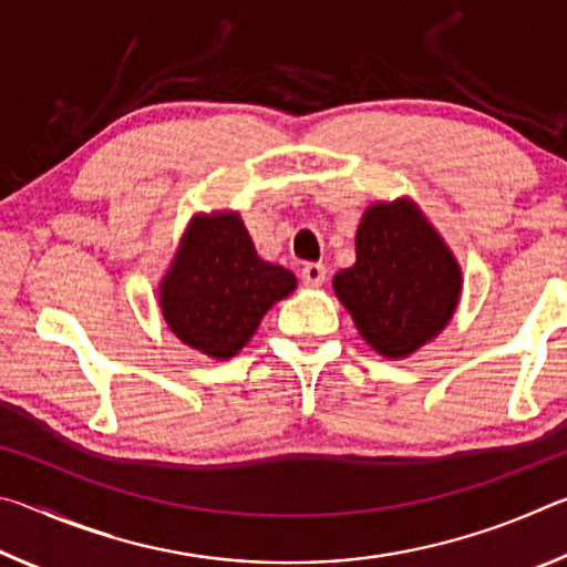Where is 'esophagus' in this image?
Here are the masks:
<instances>
[{
    "instance_id": "esophagus-1",
    "label": "esophagus",
    "mask_w": 567,
    "mask_h": 567,
    "mask_svg": "<svg viewBox=\"0 0 567 567\" xmlns=\"http://www.w3.org/2000/svg\"><path fill=\"white\" fill-rule=\"evenodd\" d=\"M324 277H328V270H324V265L320 262H307L302 267V282L310 285V287H318L324 282Z\"/></svg>"
}]
</instances>
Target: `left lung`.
Listing matches in <instances>:
<instances>
[{"label":"left lung","instance_id":"obj_1","mask_svg":"<svg viewBox=\"0 0 567 567\" xmlns=\"http://www.w3.org/2000/svg\"><path fill=\"white\" fill-rule=\"evenodd\" d=\"M358 260L332 287L368 344L382 358H408L453 318L463 272L408 197L364 209L354 235Z\"/></svg>","mask_w":567,"mask_h":567}]
</instances>
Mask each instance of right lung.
<instances>
[{
    "label": "right lung",
    "mask_w": 567,
    "mask_h": 567,
    "mask_svg": "<svg viewBox=\"0 0 567 567\" xmlns=\"http://www.w3.org/2000/svg\"><path fill=\"white\" fill-rule=\"evenodd\" d=\"M295 287L290 270L257 257L237 213L197 215L159 285V307L182 342L229 360L252 338L265 312Z\"/></svg>",
    "instance_id": "obj_1"
}]
</instances>
